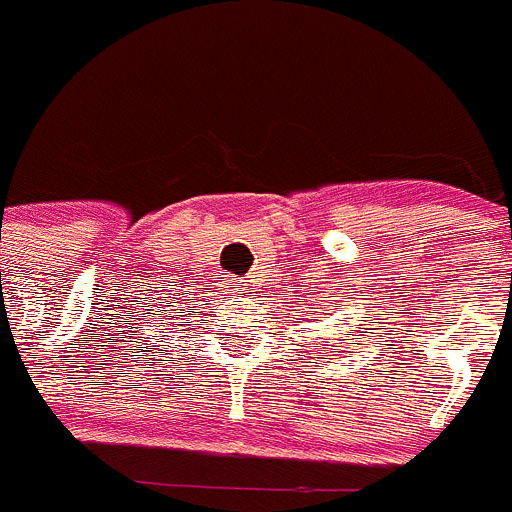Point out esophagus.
I'll list each match as a JSON object with an SVG mask.
<instances>
[{
    "label": "esophagus",
    "instance_id": "1",
    "mask_svg": "<svg viewBox=\"0 0 512 512\" xmlns=\"http://www.w3.org/2000/svg\"><path fill=\"white\" fill-rule=\"evenodd\" d=\"M234 288H242V285H234Z\"/></svg>",
    "mask_w": 512,
    "mask_h": 512
}]
</instances>
